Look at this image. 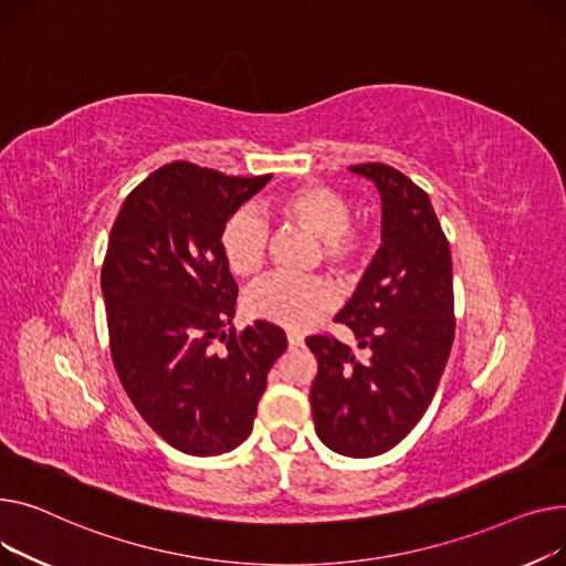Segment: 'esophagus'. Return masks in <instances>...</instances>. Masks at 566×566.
<instances>
[{"label":"esophagus","instance_id":"34e87169","mask_svg":"<svg viewBox=\"0 0 566 566\" xmlns=\"http://www.w3.org/2000/svg\"><path fill=\"white\" fill-rule=\"evenodd\" d=\"M287 345H290V349L302 347V345H304V336H298V334H287Z\"/></svg>","mask_w":566,"mask_h":566}]
</instances>
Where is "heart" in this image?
<instances>
[{"label":"heart","mask_w":566,"mask_h":566,"mask_svg":"<svg viewBox=\"0 0 566 566\" xmlns=\"http://www.w3.org/2000/svg\"><path fill=\"white\" fill-rule=\"evenodd\" d=\"M283 221L308 230L322 240V262L340 279H356L373 255V232L352 221V206L334 187L304 185L285 191L272 203ZM270 244V226L258 214L240 210L226 219L219 232V249L232 276L255 274ZM334 306V292L317 279L294 281L268 276L244 294V311L253 319L274 322L287 328H306Z\"/></svg>","instance_id":"heart-1"}]
</instances>
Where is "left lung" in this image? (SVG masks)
Returning a JSON list of instances; mask_svg holds the SVG:
<instances>
[{
    "mask_svg": "<svg viewBox=\"0 0 566 566\" xmlns=\"http://www.w3.org/2000/svg\"><path fill=\"white\" fill-rule=\"evenodd\" d=\"M349 169L370 178L384 203L381 247L336 317L368 358L328 334L308 336L311 407L326 448L375 457L418 424L441 381L454 338L452 258L424 189L388 164Z\"/></svg>",
    "mask_w": 566,
    "mask_h": 566,
    "instance_id": "8db88e82",
    "label": "left lung"
}]
</instances>
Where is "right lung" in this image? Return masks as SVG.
I'll use <instances>...</instances> for the list:
<instances>
[{
  "label": "right lung",
  "instance_id": "right-lung-1",
  "mask_svg": "<svg viewBox=\"0 0 566 566\" xmlns=\"http://www.w3.org/2000/svg\"><path fill=\"white\" fill-rule=\"evenodd\" d=\"M270 178L164 164L127 193L109 235L99 281L118 379L155 434L193 457L247 441L287 347L272 322L230 326L238 283L219 249L226 219Z\"/></svg>",
  "mask_w": 566,
  "mask_h": 566
}]
</instances>
